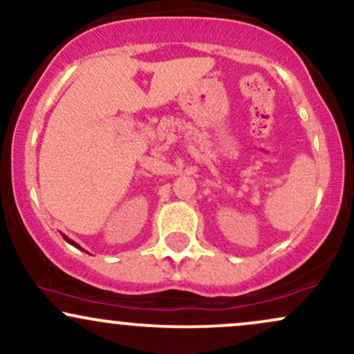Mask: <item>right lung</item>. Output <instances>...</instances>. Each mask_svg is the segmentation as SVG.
I'll return each instance as SVG.
<instances>
[{
  "label": "right lung",
  "instance_id": "1",
  "mask_svg": "<svg viewBox=\"0 0 354 354\" xmlns=\"http://www.w3.org/2000/svg\"><path fill=\"white\" fill-rule=\"evenodd\" d=\"M63 238H64V239H66V243H70V245H73V246H75V248H78V250H83V248H81V246L78 245V243H75V241H73V239H70V238H68V236H66V234H63Z\"/></svg>",
  "mask_w": 354,
  "mask_h": 354
}]
</instances>
